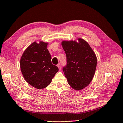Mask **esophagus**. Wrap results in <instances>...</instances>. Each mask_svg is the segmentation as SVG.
Returning <instances> with one entry per match:
<instances>
[{"label": "esophagus", "mask_w": 123, "mask_h": 123, "mask_svg": "<svg viewBox=\"0 0 123 123\" xmlns=\"http://www.w3.org/2000/svg\"><path fill=\"white\" fill-rule=\"evenodd\" d=\"M57 67H58L59 70H61V64L60 63H58L57 65Z\"/></svg>", "instance_id": "obj_1"}]
</instances>
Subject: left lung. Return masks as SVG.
I'll list each match as a JSON object with an SVG mask.
<instances>
[{"instance_id": "obj_1", "label": "left lung", "mask_w": 123, "mask_h": 123, "mask_svg": "<svg viewBox=\"0 0 123 123\" xmlns=\"http://www.w3.org/2000/svg\"><path fill=\"white\" fill-rule=\"evenodd\" d=\"M63 41L62 47L67 55V65L63 68L68 84L80 90L92 80L97 67L95 53L85 40Z\"/></svg>"}]
</instances>
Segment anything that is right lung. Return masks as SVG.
<instances>
[{
	"label": "right lung",
	"mask_w": 123,
	"mask_h": 123,
	"mask_svg": "<svg viewBox=\"0 0 123 123\" xmlns=\"http://www.w3.org/2000/svg\"><path fill=\"white\" fill-rule=\"evenodd\" d=\"M47 45L48 43L43 42H34L25 50L20 60L24 79L38 89L48 86L59 71L58 68L52 63Z\"/></svg>",
	"instance_id": "1"
}]
</instances>
